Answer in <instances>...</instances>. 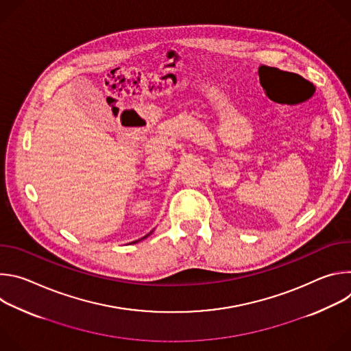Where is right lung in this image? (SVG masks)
<instances>
[{
	"instance_id": "add662e5",
	"label": "right lung",
	"mask_w": 351,
	"mask_h": 351,
	"mask_svg": "<svg viewBox=\"0 0 351 351\" xmlns=\"http://www.w3.org/2000/svg\"><path fill=\"white\" fill-rule=\"evenodd\" d=\"M148 234H149V233H148ZM148 234H147V236H148ZM147 236H144V237H143V239H145V237H147ZM133 243H137V241H133Z\"/></svg>"
}]
</instances>
